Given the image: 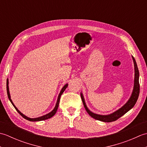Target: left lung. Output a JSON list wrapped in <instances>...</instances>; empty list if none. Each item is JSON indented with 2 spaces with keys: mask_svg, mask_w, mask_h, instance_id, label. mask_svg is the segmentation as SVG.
Here are the masks:
<instances>
[{
  "mask_svg": "<svg viewBox=\"0 0 147 147\" xmlns=\"http://www.w3.org/2000/svg\"><path fill=\"white\" fill-rule=\"evenodd\" d=\"M133 62H134V66H135V80H134V87L133 90V92L131 93L129 99L127 100V102L124 104L123 107L118 109L117 111H115L113 113L109 115H100L93 113V112L90 111L87 107L86 105V103L84 99L83 95L82 93H81V97L83 101V104L84 105L86 112L88 114L91 116L92 117L95 119L96 120L101 121L103 122H105V123H109V122L115 121L119 118L123 116V115L125 114L127 112H128L130 109H131L134 105H135L136 102L138 100V96L140 94V84H139V71L138 66H137L135 58L132 56Z\"/></svg>",
  "mask_w": 147,
  "mask_h": 147,
  "instance_id": "obj_1",
  "label": "left lung"
}]
</instances>
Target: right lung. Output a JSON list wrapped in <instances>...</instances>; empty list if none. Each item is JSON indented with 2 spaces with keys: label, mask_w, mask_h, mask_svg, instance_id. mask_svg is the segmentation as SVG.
I'll return each mask as SVG.
<instances>
[{
  "label": "right lung",
  "mask_w": 147,
  "mask_h": 147,
  "mask_svg": "<svg viewBox=\"0 0 147 147\" xmlns=\"http://www.w3.org/2000/svg\"><path fill=\"white\" fill-rule=\"evenodd\" d=\"M68 86V84H65V85L63 86V88H62V90H61V92L59 94V96H58V98H57V102H56V104H55V106L54 109H53V110L51 112H49V113H48L47 114H45L44 115H43V116H41V117H36V118H30L26 116L25 115H24L23 114H22L21 112L18 110V109H17V107H16V106L14 105V104H13V102H12V100L11 98V95H10V93H9V81H8V79L7 80V96H8V98L9 99V100H10V102H11V104H12V105L14 106V107L16 109V110L17 111V112H18L19 114H20L22 117H23V118L26 119L30 121H43V120H46L47 119H49L52 117V116H54V115H55V114L56 113V112H57V109H58V107H59V101H60V98H61V95L63 93V92H64V90L66 89V88Z\"/></svg>",
  "instance_id": "1"
}]
</instances>
